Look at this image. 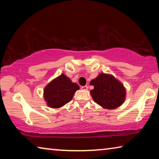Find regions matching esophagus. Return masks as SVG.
Instances as JSON below:
<instances>
[{"label": "esophagus", "mask_w": 159, "mask_h": 159, "mask_svg": "<svg viewBox=\"0 0 159 159\" xmlns=\"http://www.w3.org/2000/svg\"><path fill=\"white\" fill-rule=\"evenodd\" d=\"M88 89V87L87 85H85V86H81V90H87Z\"/></svg>", "instance_id": "obj_1"}]
</instances>
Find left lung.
<instances>
[{"label": "left lung", "mask_w": 159, "mask_h": 159, "mask_svg": "<svg viewBox=\"0 0 159 159\" xmlns=\"http://www.w3.org/2000/svg\"><path fill=\"white\" fill-rule=\"evenodd\" d=\"M94 86L90 90L93 100L104 109H114L125 102L126 90L124 85L111 74H99L90 83Z\"/></svg>", "instance_id": "left-lung-1"}]
</instances>
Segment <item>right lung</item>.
<instances>
[{"label":"right lung","mask_w":159,"mask_h":159,"mask_svg":"<svg viewBox=\"0 0 159 159\" xmlns=\"http://www.w3.org/2000/svg\"><path fill=\"white\" fill-rule=\"evenodd\" d=\"M79 89L77 83H73L65 74H61L45 86L44 99L50 108H60L71 101L74 93Z\"/></svg>","instance_id":"add662e5"}]
</instances>
